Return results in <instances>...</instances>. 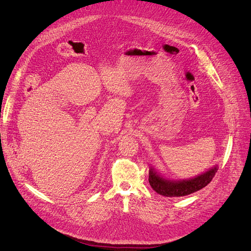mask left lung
I'll list each match as a JSON object with an SVG mask.
<instances>
[{
    "instance_id": "8db88e82",
    "label": "left lung",
    "mask_w": 251,
    "mask_h": 251,
    "mask_svg": "<svg viewBox=\"0 0 251 251\" xmlns=\"http://www.w3.org/2000/svg\"><path fill=\"white\" fill-rule=\"evenodd\" d=\"M218 169L217 166L208 170L199 176L187 180H169L161 177L153 169L149 172V182L154 191L165 197H182L198 192L206 186L215 177Z\"/></svg>"
}]
</instances>
